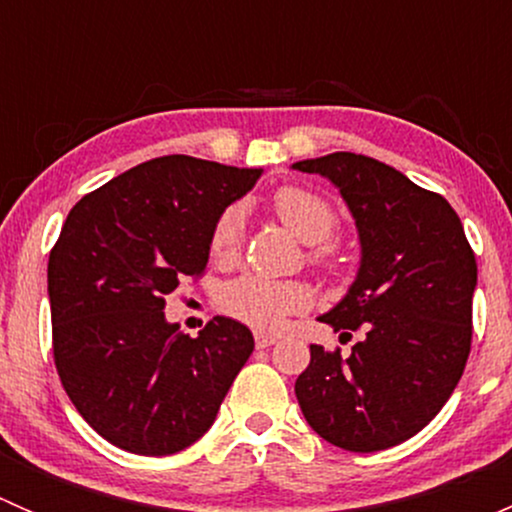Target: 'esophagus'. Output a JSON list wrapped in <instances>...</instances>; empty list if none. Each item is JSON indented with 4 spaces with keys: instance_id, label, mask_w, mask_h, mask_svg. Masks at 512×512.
<instances>
[{
    "instance_id": "34e87169",
    "label": "esophagus",
    "mask_w": 512,
    "mask_h": 512,
    "mask_svg": "<svg viewBox=\"0 0 512 512\" xmlns=\"http://www.w3.org/2000/svg\"><path fill=\"white\" fill-rule=\"evenodd\" d=\"M272 344H277L275 334H265V332L255 334V347L257 349H267V347H272Z\"/></svg>"
}]
</instances>
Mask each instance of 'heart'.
Instances as JSON below:
<instances>
[{
  "label": "heart",
  "instance_id": "b5f03b06",
  "mask_svg": "<svg viewBox=\"0 0 512 512\" xmlns=\"http://www.w3.org/2000/svg\"><path fill=\"white\" fill-rule=\"evenodd\" d=\"M272 210L294 235L307 245H322L337 232V210L322 198L299 185H285L272 195ZM242 245V213L240 208H227L210 230V257L227 262L240 252ZM309 260L324 270H337V255L332 247H317ZM309 304V289L299 282L267 280L260 275H242L227 282L218 294V307L227 317L242 324L272 332L287 322V317L302 312Z\"/></svg>",
  "mask_w": 512,
  "mask_h": 512
}]
</instances>
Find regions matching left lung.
Returning a JSON list of instances; mask_svg holds the SVG:
<instances>
[{"label": "left lung", "instance_id": "left-lung-1", "mask_svg": "<svg viewBox=\"0 0 512 512\" xmlns=\"http://www.w3.org/2000/svg\"><path fill=\"white\" fill-rule=\"evenodd\" d=\"M332 180L361 240V267L347 297L319 322L361 342L309 347L294 384L309 426L332 446L374 453L428 426L451 399L471 354L478 265L461 218L443 195L359 153L299 160Z\"/></svg>", "mask_w": 512, "mask_h": 512}]
</instances>
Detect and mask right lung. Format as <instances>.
Instances as JSON below:
<instances>
[{
  "label": "right lung",
  "instance_id": "right-lung-1",
  "mask_svg": "<svg viewBox=\"0 0 512 512\" xmlns=\"http://www.w3.org/2000/svg\"><path fill=\"white\" fill-rule=\"evenodd\" d=\"M260 173L163 156L71 208L49 255L51 347L71 404L113 446L138 456L188 448L250 359L245 324L213 317L190 337L163 309L183 277H203L215 220Z\"/></svg>",
  "mask_w": 512,
  "mask_h": 512
}]
</instances>
